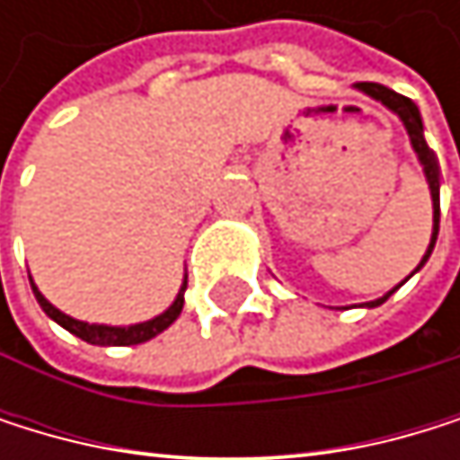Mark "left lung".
<instances>
[{"instance_id": "obj_1", "label": "left lung", "mask_w": 460, "mask_h": 460, "mask_svg": "<svg viewBox=\"0 0 460 460\" xmlns=\"http://www.w3.org/2000/svg\"><path fill=\"white\" fill-rule=\"evenodd\" d=\"M356 87H358V91H361L364 96L381 102L389 112H394V115L402 120V127H405V132H409V140H411V148H414L417 160H420V165H422V173H425V181H428V190H430V204H433V232H430V245H428L425 256H422L420 264H417V270H422V268H425V261H428V256L433 253L436 237H438V163H436V154H433V151L428 148V143H425L422 115H420V110H417V104H414L411 99H405V96L389 91V87H384V84L361 82V84H356ZM417 270H414V273H417ZM414 273H411V276H414ZM411 276H409V279H411ZM400 287H402V281H400L394 289H389L384 297H376V300H369V304H361V306H367V309L381 306L384 300H386L389 295H394Z\"/></svg>"}]
</instances>
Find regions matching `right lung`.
<instances>
[{
    "label": "right lung",
    "mask_w": 460,
    "mask_h": 460,
    "mask_svg": "<svg viewBox=\"0 0 460 460\" xmlns=\"http://www.w3.org/2000/svg\"><path fill=\"white\" fill-rule=\"evenodd\" d=\"M32 284V292H35V300L40 304V309L55 320L58 325H63L66 331H71L74 337L84 340V342H91V345H102V348H127V345H140V342H148L154 340L156 333H163L168 325L176 323V317L181 314V306H184V289H187V279L181 281L176 297H173V304L163 312V314H156L146 323H135V325H104V323H84V320H76L66 312H60L58 306H51L49 300L43 297V292Z\"/></svg>",
    "instance_id": "obj_1"
}]
</instances>
